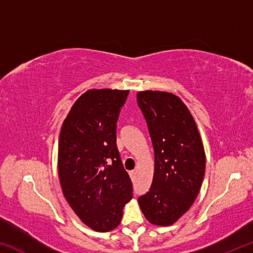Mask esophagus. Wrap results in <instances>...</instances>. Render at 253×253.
Masks as SVG:
<instances>
[{
	"mask_svg": "<svg viewBox=\"0 0 253 253\" xmlns=\"http://www.w3.org/2000/svg\"><path fill=\"white\" fill-rule=\"evenodd\" d=\"M129 175H130V177H131V178H135L136 172H135V170H130V172H129Z\"/></svg>",
	"mask_w": 253,
	"mask_h": 253,
	"instance_id": "obj_1",
	"label": "esophagus"
}]
</instances>
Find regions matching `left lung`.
Instances as JSON below:
<instances>
[{
    "instance_id": "obj_1",
    "label": "left lung",
    "mask_w": 253,
    "mask_h": 253,
    "mask_svg": "<svg viewBox=\"0 0 253 253\" xmlns=\"http://www.w3.org/2000/svg\"><path fill=\"white\" fill-rule=\"evenodd\" d=\"M146 119L155 166L151 188L138 198L154 225H172L194 203L205 173V152L190 109L172 92H137Z\"/></svg>"
}]
</instances>
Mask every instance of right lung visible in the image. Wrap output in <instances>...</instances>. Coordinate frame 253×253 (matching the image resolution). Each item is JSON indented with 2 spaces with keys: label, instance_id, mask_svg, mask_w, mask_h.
I'll use <instances>...</instances> for the list:
<instances>
[{
  "label": "right lung",
  "instance_id": "right-lung-1",
  "mask_svg": "<svg viewBox=\"0 0 253 253\" xmlns=\"http://www.w3.org/2000/svg\"><path fill=\"white\" fill-rule=\"evenodd\" d=\"M128 92L89 89L60 130L58 176L63 196L81 222L97 232L116 229L132 198L116 145L118 114Z\"/></svg>",
  "mask_w": 253,
  "mask_h": 253
}]
</instances>
